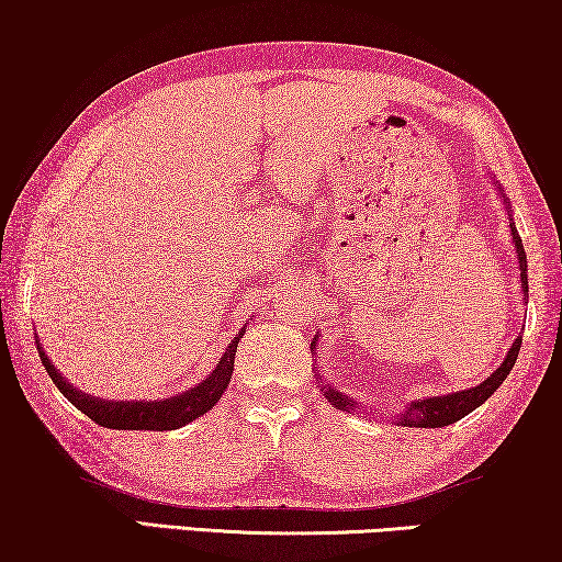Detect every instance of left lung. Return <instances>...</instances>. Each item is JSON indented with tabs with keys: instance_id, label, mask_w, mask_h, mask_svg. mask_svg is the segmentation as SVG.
I'll return each mask as SVG.
<instances>
[{
	"instance_id": "obj_1",
	"label": "left lung",
	"mask_w": 562,
	"mask_h": 562,
	"mask_svg": "<svg viewBox=\"0 0 562 562\" xmlns=\"http://www.w3.org/2000/svg\"><path fill=\"white\" fill-rule=\"evenodd\" d=\"M512 237H514V248H517V252H519L521 291H525V296H527V291H529L527 256H525V245H521V240H519V233H517V227H514V222H512ZM519 348H521V340H514L509 352H506L504 363L498 366L486 381L479 383V386H473L468 391H456V394H448V396H432V398H422V402H412L409 406H406V412L402 414V425L404 427H448V425H452V422L463 419L465 414H471L475 406H481L498 386H502L504 379L514 368V363H517ZM322 394H325L329 402L337 406V409L348 412V409H352V404H356L335 389L325 386L322 389Z\"/></svg>"
}]
</instances>
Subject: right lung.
<instances>
[{
	"mask_svg": "<svg viewBox=\"0 0 562 562\" xmlns=\"http://www.w3.org/2000/svg\"><path fill=\"white\" fill-rule=\"evenodd\" d=\"M240 337L243 333L229 342V348L225 350V356L220 358V363L212 371L210 379H204L199 386L183 391L179 396L164 398V402H104V398L89 396L64 381V375L53 368L41 345H37V352H41L45 371H48L60 394H64L74 406H79L91 422L110 429H150V432H164V429H179L183 425H189V422L202 417L204 412H210L212 406L220 402L229 379H233L235 352Z\"/></svg>",
	"mask_w": 562,
	"mask_h": 562,
	"instance_id": "1",
	"label": "right lung"
}]
</instances>
